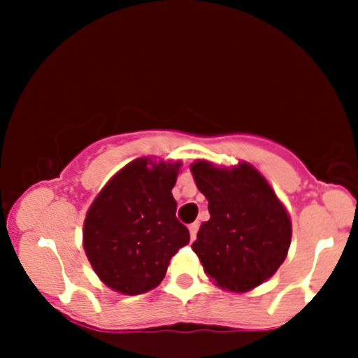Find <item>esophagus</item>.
Returning a JSON list of instances; mask_svg holds the SVG:
<instances>
[{"instance_id":"esophagus-1","label":"esophagus","mask_w":358,"mask_h":358,"mask_svg":"<svg viewBox=\"0 0 358 358\" xmlns=\"http://www.w3.org/2000/svg\"><path fill=\"white\" fill-rule=\"evenodd\" d=\"M197 230H199V223H192V225H189L190 241H194V239H196V236H197Z\"/></svg>"}]
</instances>
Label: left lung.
<instances>
[{"label": "left lung", "instance_id": "8db88e82", "mask_svg": "<svg viewBox=\"0 0 358 358\" xmlns=\"http://www.w3.org/2000/svg\"><path fill=\"white\" fill-rule=\"evenodd\" d=\"M190 171L209 209L192 244L204 273L225 291L255 289L279 270L289 251L286 206L246 161L225 168L197 159Z\"/></svg>", "mask_w": 358, "mask_h": 358}]
</instances>
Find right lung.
<instances>
[{
  "mask_svg": "<svg viewBox=\"0 0 358 358\" xmlns=\"http://www.w3.org/2000/svg\"><path fill=\"white\" fill-rule=\"evenodd\" d=\"M182 162L138 157L119 169L92 202L83 248L99 279L121 294H143L164 279L190 241L171 190Z\"/></svg>",
  "mask_w": 358,
  "mask_h": 358,
  "instance_id": "right-lung-1",
  "label": "right lung"
}]
</instances>
